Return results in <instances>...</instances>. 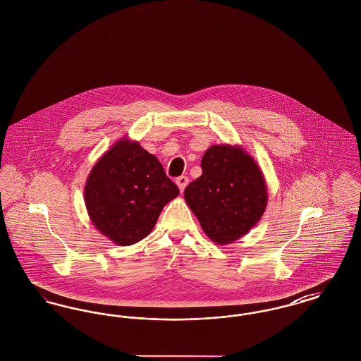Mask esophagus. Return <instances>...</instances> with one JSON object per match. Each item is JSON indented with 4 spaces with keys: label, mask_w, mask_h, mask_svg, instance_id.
<instances>
[{
    "label": "esophagus",
    "mask_w": 361,
    "mask_h": 361,
    "mask_svg": "<svg viewBox=\"0 0 361 361\" xmlns=\"http://www.w3.org/2000/svg\"><path fill=\"white\" fill-rule=\"evenodd\" d=\"M188 183L189 178L187 176H180V177L176 180V184H177V187H178V189H180L181 192H184V189L188 185Z\"/></svg>",
    "instance_id": "34e87169"
}]
</instances>
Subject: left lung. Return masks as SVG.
Wrapping results in <instances>:
<instances>
[{"mask_svg":"<svg viewBox=\"0 0 361 361\" xmlns=\"http://www.w3.org/2000/svg\"><path fill=\"white\" fill-rule=\"evenodd\" d=\"M202 176L184 199L207 237L228 245L247 234L261 219L268 192L255 158L238 145H212L202 158Z\"/></svg>","mask_w":361,"mask_h":361,"instance_id":"obj_1","label":"left lung"}]
</instances>
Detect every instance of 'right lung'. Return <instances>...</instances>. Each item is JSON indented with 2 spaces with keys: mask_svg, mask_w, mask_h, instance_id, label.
<instances>
[{
  "mask_svg": "<svg viewBox=\"0 0 361 361\" xmlns=\"http://www.w3.org/2000/svg\"><path fill=\"white\" fill-rule=\"evenodd\" d=\"M178 193L157 157L127 137L100 157L84 188L92 224L119 246L146 238Z\"/></svg>",
  "mask_w": 361,
  "mask_h": 361,
  "instance_id": "right-lung-1",
  "label": "right lung"
}]
</instances>
